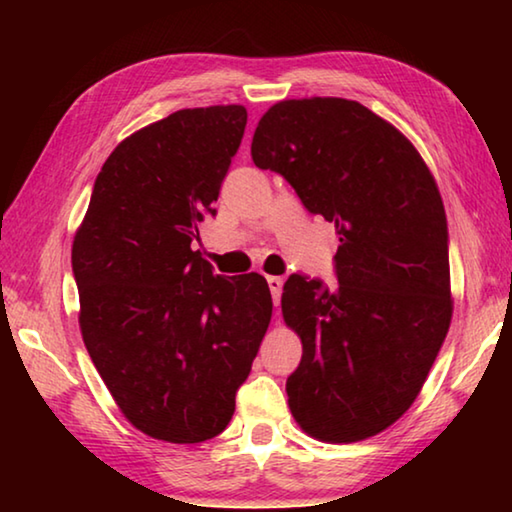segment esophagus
<instances>
[{
    "mask_svg": "<svg viewBox=\"0 0 512 512\" xmlns=\"http://www.w3.org/2000/svg\"><path fill=\"white\" fill-rule=\"evenodd\" d=\"M266 282H268V289H271L273 302H275V305H280V298H282V284H284V280H282V277H275V275H271V277H266Z\"/></svg>",
    "mask_w": 512,
    "mask_h": 512,
    "instance_id": "obj_1",
    "label": "esophagus"
}]
</instances>
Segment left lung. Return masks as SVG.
I'll return each mask as SVG.
<instances>
[{
    "instance_id": "left-lung-1",
    "label": "left lung",
    "mask_w": 512,
    "mask_h": 512,
    "mask_svg": "<svg viewBox=\"0 0 512 512\" xmlns=\"http://www.w3.org/2000/svg\"><path fill=\"white\" fill-rule=\"evenodd\" d=\"M250 155L339 235L336 287L302 273L284 284L282 314L302 339L293 418L327 443L375 436L418 397L452 320L438 187L395 126L348 99L275 103Z\"/></svg>"
}]
</instances>
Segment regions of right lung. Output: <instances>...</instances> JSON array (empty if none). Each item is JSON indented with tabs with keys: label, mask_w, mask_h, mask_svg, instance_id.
Segmentation results:
<instances>
[{
	"label": "right lung",
	"mask_w": 512,
	"mask_h": 512,
	"mask_svg": "<svg viewBox=\"0 0 512 512\" xmlns=\"http://www.w3.org/2000/svg\"><path fill=\"white\" fill-rule=\"evenodd\" d=\"M244 106L178 110L126 137L94 180L72 248L81 332L121 413L167 443L228 427L273 300L194 250L246 131Z\"/></svg>",
	"instance_id": "1"
}]
</instances>
